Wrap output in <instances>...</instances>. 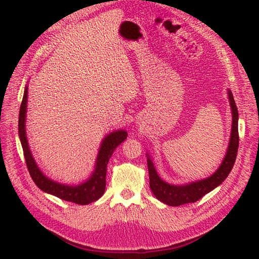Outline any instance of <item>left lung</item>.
I'll list each match as a JSON object with an SVG mask.
<instances>
[{
    "instance_id": "1",
    "label": "left lung",
    "mask_w": 259,
    "mask_h": 259,
    "mask_svg": "<svg viewBox=\"0 0 259 259\" xmlns=\"http://www.w3.org/2000/svg\"><path fill=\"white\" fill-rule=\"evenodd\" d=\"M228 98L232 108L233 123H232V134H230V140L228 145V149L225 156L221 167L217 169V171L210 177L206 179L198 180L195 183H190L183 186H176L167 184L159 177L156 168L153 166V162L150 159V156L147 153V163L148 171H149V185L153 195L157 199L162 201L163 203L169 206H180L185 203L196 202L202 198L208 192L216 188L221 185L223 181L228 177L229 172L232 171L234 163L237 157L238 145H239V136H238V110L236 107L233 93L228 90Z\"/></svg>"
}]
</instances>
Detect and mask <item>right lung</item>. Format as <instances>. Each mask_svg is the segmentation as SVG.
<instances>
[{"mask_svg": "<svg viewBox=\"0 0 259 259\" xmlns=\"http://www.w3.org/2000/svg\"><path fill=\"white\" fill-rule=\"evenodd\" d=\"M26 102H27V87H25L23 99L20 107L19 113V136L21 140L22 148H23V153L26 162L27 170H29L31 178L34 181V184L42 191L48 192L56 196L60 199L71 201L78 205H88L93 201L98 200L100 198L104 189H106V176H107V164L109 159L111 158L112 153L115 148H117L121 142L126 139L125 130L113 131L108 135L106 138L102 140V144L99 149L98 158L96 161L95 171L92 172L91 177L85 180L78 186H68L56 183L51 179L46 177L42 171L38 169L37 164L35 163L34 158L32 157L31 150L27 144L26 134H25V117H26Z\"/></svg>", "mask_w": 259, "mask_h": 259, "instance_id": "1", "label": "right lung"}]
</instances>
